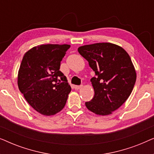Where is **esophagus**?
<instances>
[{"label": "esophagus", "instance_id": "1", "mask_svg": "<svg viewBox=\"0 0 154 154\" xmlns=\"http://www.w3.org/2000/svg\"><path fill=\"white\" fill-rule=\"evenodd\" d=\"M82 87H83V85H75L74 88L75 90H79V89H81Z\"/></svg>", "mask_w": 154, "mask_h": 154}]
</instances>
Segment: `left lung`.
Wrapping results in <instances>:
<instances>
[{
  "mask_svg": "<svg viewBox=\"0 0 154 154\" xmlns=\"http://www.w3.org/2000/svg\"><path fill=\"white\" fill-rule=\"evenodd\" d=\"M78 51L95 73L90 81L94 97L85 106L97 115H109L127 100L136 81V71L123 48L110 43L81 46Z\"/></svg>",
  "mask_w": 154,
  "mask_h": 154,
  "instance_id": "obj_1",
  "label": "left lung"
}]
</instances>
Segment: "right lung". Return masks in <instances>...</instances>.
Returning a JSON list of instances; mask_svg holds the SVG:
<instances>
[{"label":"right lung","mask_w":154,"mask_h":154,"mask_svg":"<svg viewBox=\"0 0 154 154\" xmlns=\"http://www.w3.org/2000/svg\"><path fill=\"white\" fill-rule=\"evenodd\" d=\"M69 48L66 44L41 45L31 48L23 57L18 72L19 89L41 114H56L66 104L71 88L60 69Z\"/></svg>","instance_id":"obj_1"}]
</instances>
